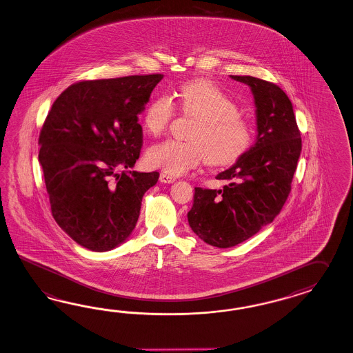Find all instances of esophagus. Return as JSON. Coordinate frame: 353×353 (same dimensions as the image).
<instances>
[{"label":"esophagus","instance_id":"obj_1","mask_svg":"<svg viewBox=\"0 0 353 353\" xmlns=\"http://www.w3.org/2000/svg\"><path fill=\"white\" fill-rule=\"evenodd\" d=\"M160 181H161V183L170 184L172 181H175V178L172 176V175H169V174H166V172H161V174H160Z\"/></svg>","mask_w":353,"mask_h":353}]
</instances>
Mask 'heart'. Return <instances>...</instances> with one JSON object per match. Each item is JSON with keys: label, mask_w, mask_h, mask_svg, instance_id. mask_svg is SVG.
Segmentation results:
<instances>
[{"label": "heart", "mask_w": 353, "mask_h": 353, "mask_svg": "<svg viewBox=\"0 0 353 353\" xmlns=\"http://www.w3.org/2000/svg\"><path fill=\"white\" fill-rule=\"evenodd\" d=\"M175 99L181 111L197 119V123L190 132V142L169 139L152 145L145 156L152 168L179 175L203 161L210 166H228L252 147V125L241 117L238 103L212 81H188L175 92ZM174 114L172 99L157 96L145 109L143 127L150 134L161 136Z\"/></svg>", "instance_id": "b5f03b06"}]
</instances>
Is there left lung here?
Instances as JSON below:
<instances>
[{"instance_id":"8db88e82","label":"left lung","mask_w":353,"mask_h":353,"mask_svg":"<svg viewBox=\"0 0 353 353\" xmlns=\"http://www.w3.org/2000/svg\"><path fill=\"white\" fill-rule=\"evenodd\" d=\"M251 87L256 105L257 139L250 151L216 176L223 190L194 188L188 223L199 238L229 248L272 223L288 199L302 150L293 106L272 81L251 75H230Z\"/></svg>"}]
</instances>
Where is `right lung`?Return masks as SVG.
<instances>
[{"mask_svg":"<svg viewBox=\"0 0 353 353\" xmlns=\"http://www.w3.org/2000/svg\"><path fill=\"white\" fill-rule=\"evenodd\" d=\"M163 74L77 81L56 99L39 133L38 160L56 223L84 248L105 252L136 228L159 172L133 168L143 145L138 115Z\"/></svg>","mask_w":353,"mask_h":353,"instance_id":"1","label":"right lung"}]
</instances>
